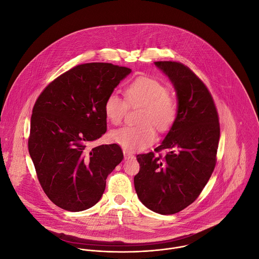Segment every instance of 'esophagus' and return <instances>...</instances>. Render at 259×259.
<instances>
[{
    "mask_svg": "<svg viewBox=\"0 0 259 259\" xmlns=\"http://www.w3.org/2000/svg\"><path fill=\"white\" fill-rule=\"evenodd\" d=\"M123 156H124V160H130L135 157L133 153H131L130 151H126V150H123Z\"/></svg>",
    "mask_w": 259,
    "mask_h": 259,
    "instance_id": "esophagus-1",
    "label": "esophagus"
}]
</instances>
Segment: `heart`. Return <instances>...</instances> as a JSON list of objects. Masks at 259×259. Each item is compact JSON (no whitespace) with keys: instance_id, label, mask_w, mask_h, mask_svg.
I'll return each mask as SVG.
<instances>
[{"instance_id":"1","label":"heart","mask_w":259,"mask_h":259,"mask_svg":"<svg viewBox=\"0 0 259 259\" xmlns=\"http://www.w3.org/2000/svg\"><path fill=\"white\" fill-rule=\"evenodd\" d=\"M125 101L116 93L107 95L103 110L106 118L112 123H119L125 113L126 104L141 106L138 125H123L110 132L111 141L125 150H143L152 145L156 131L166 133L171 130L178 115V103L169 89L162 82L139 77L124 89Z\"/></svg>"}]
</instances>
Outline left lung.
<instances>
[{"instance_id": "1", "label": "left lung", "mask_w": 259, "mask_h": 259, "mask_svg": "<svg viewBox=\"0 0 259 259\" xmlns=\"http://www.w3.org/2000/svg\"><path fill=\"white\" fill-rule=\"evenodd\" d=\"M155 65L172 82L178 115L157 153L137 156L140 172L136 192L150 210L171 215L192 204L209 181L216 165L220 138L218 113L208 88L180 62L157 61Z\"/></svg>"}]
</instances>
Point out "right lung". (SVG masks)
Masks as SVG:
<instances>
[{"label":"right lung","instance_id":"right-lung-1","mask_svg":"<svg viewBox=\"0 0 259 259\" xmlns=\"http://www.w3.org/2000/svg\"><path fill=\"white\" fill-rule=\"evenodd\" d=\"M131 72L111 63L80 64L53 80L36 100L29 154L41 187L58 207L79 212L94 206L107 176L122 161L116 144L87 146L105 134L104 101Z\"/></svg>","mask_w":259,"mask_h":259}]
</instances>
